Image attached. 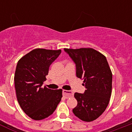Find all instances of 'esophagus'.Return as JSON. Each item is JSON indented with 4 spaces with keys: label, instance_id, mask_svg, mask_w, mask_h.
Instances as JSON below:
<instances>
[{
    "label": "esophagus",
    "instance_id": "1",
    "mask_svg": "<svg viewBox=\"0 0 132 132\" xmlns=\"http://www.w3.org/2000/svg\"><path fill=\"white\" fill-rule=\"evenodd\" d=\"M73 95V93L71 90H63V96L65 97L66 98L71 97Z\"/></svg>",
    "mask_w": 132,
    "mask_h": 132
}]
</instances>
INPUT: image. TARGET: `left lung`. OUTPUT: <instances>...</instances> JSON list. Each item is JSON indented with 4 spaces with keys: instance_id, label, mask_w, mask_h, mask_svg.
<instances>
[{
    "instance_id": "8db88e82",
    "label": "left lung",
    "mask_w": 132,
    "mask_h": 132,
    "mask_svg": "<svg viewBox=\"0 0 132 132\" xmlns=\"http://www.w3.org/2000/svg\"><path fill=\"white\" fill-rule=\"evenodd\" d=\"M76 65V75L83 79L85 93H75L77 106L73 109L77 117L92 122L105 111L112 93V73L106 58L93 48L64 49Z\"/></svg>"
}]
</instances>
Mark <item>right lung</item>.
<instances>
[{
  "label": "right lung",
  "mask_w": 132,
  "mask_h": 132,
  "mask_svg": "<svg viewBox=\"0 0 132 132\" xmlns=\"http://www.w3.org/2000/svg\"><path fill=\"white\" fill-rule=\"evenodd\" d=\"M61 50L35 49L18 61L14 75L16 97L30 118L41 120L52 115L62 98V89L42 87L51 64Z\"/></svg>",
  "instance_id": "add662e5"
}]
</instances>
